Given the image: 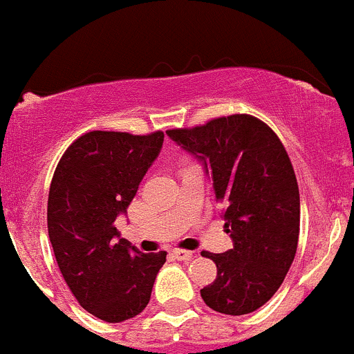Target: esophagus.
I'll use <instances>...</instances> for the list:
<instances>
[{
    "instance_id": "obj_1",
    "label": "esophagus",
    "mask_w": 354,
    "mask_h": 354,
    "mask_svg": "<svg viewBox=\"0 0 354 354\" xmlns=\"http://www.w3.org/2000/svg\"><path fill=\"white\" fill-rule=\"evenodd\" d=\"M174 257H176L177 260H180V261L191 260V258H192V251H185V250H174Z\"/></svg>"
}]
</instances>
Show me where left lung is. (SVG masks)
I'll return each mask as SVG.
<instances>
[{"mask_svg":"<svg viewBox=\"0 0 354 354\" xmlns=\"http://www.w3.org/2000/svg\"><path fill=\"white\" fill-rule=\"evenodd\" d=\"M167 136L194 156L213 180L234 248L206 253L216 279L201 289L212 310L246 315L277 292L295 260L299 237V189L275 132L251 115H230Z\"/></svg>","mask_w":354,"mask_h":354,"instance_id":"1","label":"left lung"}]
</instances>
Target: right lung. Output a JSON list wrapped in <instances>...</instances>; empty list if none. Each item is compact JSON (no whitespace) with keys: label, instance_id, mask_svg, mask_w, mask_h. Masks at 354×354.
Wrapping results in <instances>:
<instances>
[{"label":"right lung","instance_id":"right-lung-1","mask_svg":"<svg viewBox=\"0 0 354 354\" xmlns=\"http://www.w3.org/2000/svg\"><path fill=\"white\" fill-rule=\"evenodd\" d=\"M162 146L160 131L87 132L70 145L51 180L48 234L59 272L80 306L110 324L145 310L167 261L165 251L142 253L115 227Z\"/></svg>","mask_w":354,"mask_h":354}]
</instances>
